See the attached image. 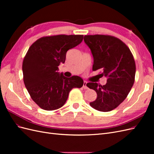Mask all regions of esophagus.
<instances>
[{
    "label": "esophagus",
    "mask_w": 154,
    "mask_h": 154,
    "mask_svg": "<svg viewBox=\"0 0 154 154\" xmlns=\"http://www.w3.org/2000/svg\"><path fill=\"white\" fill-rule=\"evenodd\" d=\"M87 82H83V88H84V89H88V87H87Z\"/></svg>",
    "instance_id": "esophagus-1"
}]
</instances>
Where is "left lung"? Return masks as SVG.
Masks as SVG:
<instances>
[{"label":"left lung","mask_w":154,"mask_h":154,"mask_svg":"<svg viewBox=\"0 0 154 154\" xmlns=\"http://www.w3.org/2000/svg\"><path fill=\"white\" fill-rule=\"evenodd\" d=\"M85 43L94 58L92 71L101 69L105 76V85L88 83V88L97 93V98L90 105L101 112H109L118 106L127 97L134 85L136 63L130 49L113 36L94 35L84 36Z\"/></svg>","instance_id":"8db88e82"}]
</instances>
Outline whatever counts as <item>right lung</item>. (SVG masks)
<instances>
[{
  "mask_svg": "<svg viewBox=\"0 0 154 154\" xmlns=\"http://www.w3.org/2000/svg\"><path fill=\"white\" fill-rule=\"evenodd\" d=\"M83 35H59L44 36L32 44L22 63L23 79L29 94L41 109L53 110L66 103L73 88H81L80 76L67 78L59 73L67 51L80 44Z\"/></svg>",
  "mask_w": 154,
  "mask_h": 154,
  "instance_id": "1",
  "label": "right lung"
}]
</instances>
